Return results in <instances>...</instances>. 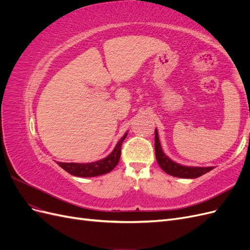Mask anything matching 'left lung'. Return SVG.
I'll return each instance as SVG.
<instances>
[{
  "label": "left lung",
  "instance_id": "8db88e82",
  "mask_svg": "<svg viewBox=\"0 0 250 250\" xmlns=\"http://www.w3.org/2000/svg\"><path fill=\"white\" fill-rule=\"evenodd\" d=\"M155 156L156 161L160 165V167L169 175L180 177V178H197L203 174L213 170L214 167H188V166H183L172 161L164 153L162 149L160 139H158V132L155 129Z\"/></svg>",
  "mask_w": 250,
  "mask_h": 250
}]
</instances>
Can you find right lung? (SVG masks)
Returning a JSON list of instances; mask_svg holds the SVG:
<instances>
[{"instance_id": "add662e5", "label": "right lung", "mask_w": 250, "mask_h": 250, "mask_svg": "<svg viewBox=\"0 0 250 250\" xmlns=\"http://www.w3.org/2000/svg\"><path fill=\"white\" fill-rule=\"evenodd\" d=\"M127 137V132L123 135L120 141L117 143V145L111 151V153L108 154L106 157L102 158L97 162L93 163H86V164H79V163H62L58 162L57 164L65 170L67 173L72 174L75 176L79 177H94L106 174L113 170L120 161L121 156V147H122V143Z\"/></svg>"}]
</instances>
